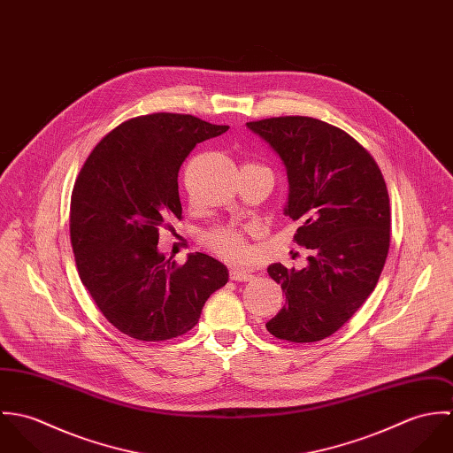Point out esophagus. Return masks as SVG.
<instances>
[{
	"mask_svg": "<svg viewBox=\"0 0 453 453\" xmlns=\"http://www.w3.org/2000/svg\"><path fill=\"white\" fill-rule=\"evenodd\" d=\"M230 279L235 280V282H250V280L255 279V275L250 273V272L239 270V268H232V270H230Z\"/></svg>",
	"mask_w": 453,
	"mask_h": 453,
	"instance_id": "obj_1",
	"label": "esophagus"
}]
</instances>
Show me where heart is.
Here are the masks:
<instances>
[{
	"instance_id": "b5f03b06",
	"label": "heart",
	"mask_w": 453,
	"mask_h": 453,
	"mask_svg": "<svg viewBox=\"0 0 453 453\" xmlns=\"http://www.w3.org/2000/svg\"><path fill=\"white\" fill-rule=\"evenodd\" d=\"M205 244L223 259L242 261L248 258L246 232L234 226H216L205 234Z\"/></svg>"
}]
</instances>
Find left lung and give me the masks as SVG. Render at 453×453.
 Wrapping results in <instances>:
<instances>
[{
    "mask_svg": "<svg viewBox=\"0 0 453 453\" xmlns=\"http://www.w3.org/2000/svg\"><path fill=\"white\" fill-rule=\"evenodd\" d=\"M280 157L289 194L284 214L312 251L302 270L273 263L286 305L266 323L275 338L309 343L338 331L375 289L390 242V205L373 157L347 132L311 117L248 122Z\"/></svg>",
    "mask_w": 453,
    "mask_h": 453,
    "instance_id": "1",
    "label": "left lung"
}]
</instances>
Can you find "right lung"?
Instances as JSON below:
<instances>
[{
    "instance_id": "obj_1",
    "label": "right lung",
    "mask_w": 453,
    "mask_h": 453,
    "mask_svg": "<svg viewBox=\"0 0 453 453\" xmlns=\"http://www.w3.org/2000/svg\"><path fill=\"white\" fill-rule=\"evenodd\" d=\"M228 126L153 113L106 134L85 160L71 195L69 234L80 279L103 316L124 334L162 342L190 331L207 298L228 282L203 253L185 265L158 251V228L181 218L178 173L205 139Z\"/></svg>"
}]
</instances>
